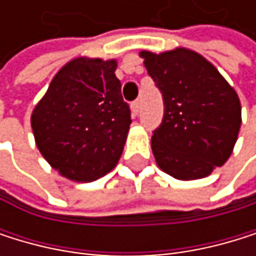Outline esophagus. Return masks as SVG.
I'll use <instances>...</instances> for the list:
<instances>
[{
  "instance_id": "34e87169",
  "label": "esophagus",
  "mask_w": 256,
  "mask_h": 256,
  "mask_svg": "<svg viewBox=\"0 0 256 256\" xmlns=\"http://www.w3.org/2000/svg\"><path fill=\"white\" fill-rule=\"evenodd\" d=\"M130 109H132V114H134V115H136V114L140 112V101H138V100L134 101V102L130 104Z\"/></svg>"
}]
</instances>
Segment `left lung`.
Returning <instances> with one entry per match:
<instances>
[{
  "mask_svg": "<svg viewBox=\"0 0 256 256\" xmlns=\"http://www.w3.org/2000/svg\"><path fill=\"white\" fill-rule=\"evenodd\" d=\"M140 55L164 102L162 121L152 136L158 166L176 180L210 175L228 161L236 142V92L208 60L188 48Z\"/></svg>",
  "mask_w": 256,
  "mask_h": 256,
  "instance_id": "obj_1",
  "label": "left lung"
}]
</instances>
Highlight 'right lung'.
Returning <instances> with one entry per match:
<instances>
[{
    "label": "right lung",
    "instance_id": "obj_1",
    "mask_svg": "<svg viewBox=\"0 0 256 256\" xmlns=\"http://www.w3.org/2000/svg\"><path fill=\"white\" fill-rule=\"evenodd\" d=\"M115 68V60L67 62L32 114L41 155L70 180H98L122 154L132 120Z\"/></svg>",
    "mask_w": 256,
    "mask_h": 256
}]
</instances>
